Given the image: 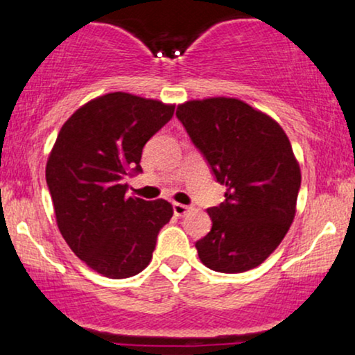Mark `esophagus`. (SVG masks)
Segmentation results:
<instances>
[{
  "instance_id": "esophagus-1",
  "label": "esophagus",
  "mask_w": 355,
  "mask_h": 355,
  "mask_svg": "<svg viewBox=\"0 0 355 355\" xmlns=\"http://www.w3.org/2000/svg\"><path fill=\"white\" fill-rule=\"evenodd\" d=\"M189 210H190L189 207L183 205V203H177V202L173 203V214L177 215V217H183V215H185Z\"/></svg>"
}]
</instances>
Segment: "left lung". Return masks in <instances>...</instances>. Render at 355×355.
Returning <instances> with one entry per match:
<instances>
[{
    "instance_id": "left-lung-1",
    "label": "left lung",
    "mask_w": 355,
    "mask_h": 355,
    "mask_svg": "<svg viewBox=\"0 0 355 355\" xmlns=\"http://www.w3.org/2000/svg\"><path fill=\"white\" fill-rule=\"evenodd\" d=\"M177 116L209 162L225 200L211 207V230L195 243L205 267L240 274L263 262L294 222L300 166L272 116L227 96L190 100Z\"/></svg>"
}]
</instances>
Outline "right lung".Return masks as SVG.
<instances>
[{
  "instance_id": "1",
  "label": "right lung",
  "mask_w": 355,
  "mask_h": 355,
  "mask_svg": "<svg viewBox=\"0 0 355 355\" xmlns=\"http://www.w3.org/2000/svg\"><path fill=\"white\" fill-rule=\"evenodd\" d=\"M175 105L115 92L96 96L61 126L46 162L56 225L68 247L108 279L140 274L173 215L164 198L126 197L125 175L141 172V150Z\"/></svg>"
}]
</instances>
